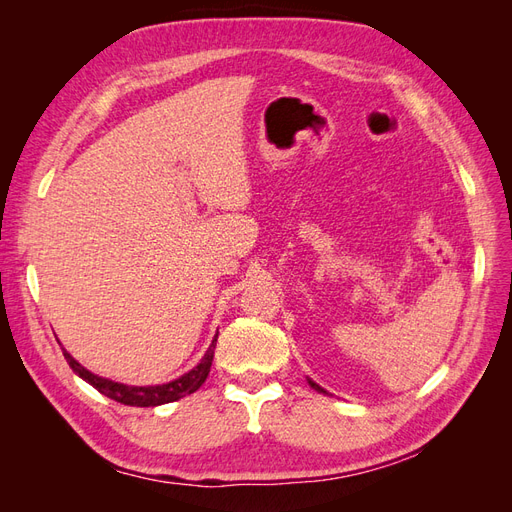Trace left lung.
<instances>
[{"mask_svg": "<svg viewBox=\"0 0 512 512\" xmlns=\"http://www.w3.org/2000/svg\"><path fill=\"white\" fill-rule=\"evenodd\" d=\"M307 382H309V386H312V389H314V391H318V393H322V395H329V393H327V391H324V389H322V386H318V384H316V382H314L312 378H307Z\"/></svg>", "mask_w": 512, "mask_h": 512, "instance_id": "left-lung-1", "label": "left lung"}]
</instances>
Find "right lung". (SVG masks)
Segmentation results:
<instances>
[{"label": "right lung", "instance_id": "obj_1", "mask_svg": "<svg viewBox=\"0 0 512 512\" xmlns=\"http://www.w3.org/2000/svg\"><path fill=\"white\" fill-rule=\"evenodd\" d=\"M215 342H218V335L213 337V342L209 346V350L205 352L203 359L196 367H192L188 374L179 376L173 382H166V384H156V386H130V384H123V382H115V380H108L102 378L98 374H91L89 369H85L79 361L74 359V356L64 350V356L68 365L72 367V371L79 378H83L85 382H89L94 386L96 391H100L102 395L111 397L123 406H136V408H153V406H162V404H170V401H177L185 395H192L194 391H198L203 382L209 376V369L213 363V350H215Z\"/></svg>", "mask_w": 512, "mask_h": 512}]
</instances>
